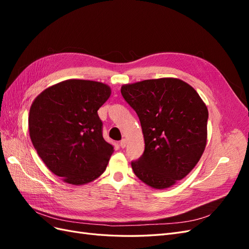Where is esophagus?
<instances>
[{
	"label": "esophagus",
	"mask_w": 249,
	"mask_h": 249,
	"mask_svg": "<svg viewBox=\"0 0 249 249\" xmlns=\"http://www.w3.org/2000/svg\"><path fill=\"white\" fill-rule=\"evenodd\" d=\"M119 145L122 146L123 148H124V147L126 146V139H123L122 141H120V142H119Z\"/></svg>",
	"instance_id": "obj_1"
}]
</instances>
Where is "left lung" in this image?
<instances>
[{"mask_svg": "<svg viewBox=\"0 0 249 249\" xmlns=\"http://www.w3.org/2000/svg\"><path fill=\"white\" fill-rule=\"evenodd\" d=\"M139 117L145 148L132 168L143 183L165 189L184 178L207 144L209 112L193 87L175 78L144 80L122 87Z\"/></svg>", "mask_w": 249, "mask_h": 249, "instance_id": "obj_1", "label": "left lung"}]
</instances>
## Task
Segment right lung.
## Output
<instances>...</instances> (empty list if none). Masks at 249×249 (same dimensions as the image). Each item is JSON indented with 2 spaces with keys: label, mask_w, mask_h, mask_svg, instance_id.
<instances>
[{
  "label": "right lung",
  "mask_w": 249,
  "mask_h": 249,
  "mask_svg": "<svg viewBox=\"0 0 249 249\" xmlns=\"http://www.w3.org/2000/svg\"><path fill=\"white\" fill-rule=\"evenodd\" d=\"M111 94L104 83L66 80L47 88L29 113V133L47 167L64 182L83 185L106 169L113 146L97 114Z\"/></svg>",
  "instance_id": "1"
}]
</instances>
